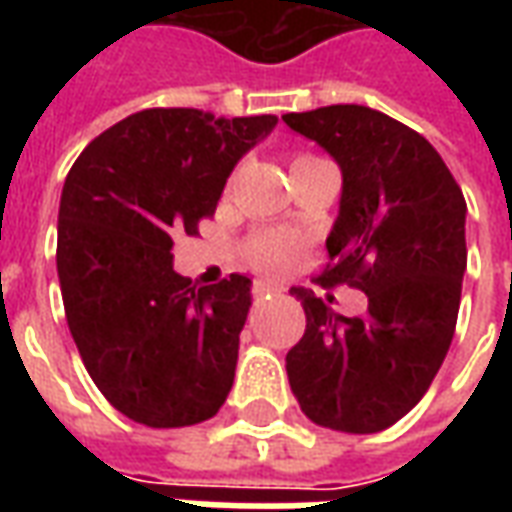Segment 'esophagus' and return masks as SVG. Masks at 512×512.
<instances>
[{"instance_id": "obj_1", "label": "esophagus", "mask_w": 512, "mask_h": 512, "mask_svg": "<svg viewBox=\"0 0 512 512\" xmlns=\"http://www.w3.org/2000/svg\"><path fill=\"white\" fill-rule=\"evenodd\" d=\"M252 293H255V296H282V293H285V288H282L279 282H268V279H257L255 288H252Z\"/></svg>"}]
</instances>
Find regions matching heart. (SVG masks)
I'll return each instance as SVG.
<instances>
[{
	"label": "heart",
	"mask_w": 512,
	"mask_h": 512,
	"mask_svg": "<svg viewBox=\"0 0 512 512\" xmlns=\"http://www.w3.org/2000/svg\"><path fill=\"white\" fill-rule=\"evenodd\" d=\"M301 249H304V244H301V238H296V235L260 233L246 244V260H249V266L257 268V271L282 274V271H288V268L299 260Z\"/></svg>",
	"instance_id": "heart-1"
}]
</instances>
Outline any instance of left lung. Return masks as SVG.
Here are the masks:
<instances>
[{"label":"left lung","instance_id":"8db88e82","mask_svg":"<svg viewBox=\"0 0 512 512\" xmlns=\"http://www.w3.org/2000/svg\"><path fill=\"white\" fill-rule=\"evenodd\" d=\"M340 164L343 197L318 282L367 293L345 318L293 288L307 329L285 356L301 411L323 428L378 433L428 392L450 351L466 271V200L436 147L370 106L282 115Z\"/></svg>","mask_w":512,"mask_h":512}]
</instances>
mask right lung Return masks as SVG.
Masks as SVG:
<instances>
[{
    "instance_id": "obj_1",
    "label": "right lung",
    "mask_w": 512,
    "mask_h": 512,
    "mask_svg": "<svg viewBox=\"0 0 512 512\" xmlns=\"http://www.w3.org/2000/svg\"><path fill=\"white\" fill-rule=\"evenodd\" d=\"M274 115L145 109L95 136L65 178L57 274L87 373L147 428L211 419L230 395L252 279L197 288L172 268V238L197 235Z\"/></svg>"
}]
</instances>
